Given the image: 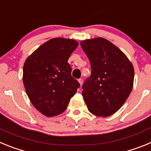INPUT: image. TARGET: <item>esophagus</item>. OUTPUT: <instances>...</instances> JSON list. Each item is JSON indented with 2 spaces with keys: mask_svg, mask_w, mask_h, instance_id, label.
Returning a JSON list of instances; mask_svg holds the SVG:
<instances>
[{
  "mask_svg": "<svg viewBox=\"0 0 151 151\" xmlns=\"http://www.w3.org/2000/svg\"><path fill=\"white\" fill-rule=\"evenodd\" d=\"M78 82H79L80 85H81V86H82V83H83V81H82V78H79V79H78Z\"/></svg>",
  "mask_w": 151,
  "mask_h": 151,
  "instance_id": "34e87169",
  "label": "esophagus"
}]
</instances>
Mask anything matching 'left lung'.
Returning <instances> with one entry per match:
<instances>
[{
    "instance_id": "left-lung-1",
    "label": "left lung",
    "mask_w": 151,
    "mask_h": 151,
    "mask_svg": "<svg viewBox=\"0 0 151 151\" xmlns=\"http://www.w3.org/2000/svg\"><path fill=\"white\" fill-rule=\"evenodd\" d=\"M88 57L91 76L82 85L89 111L106 117L121 108L132 90L134 67L122 50L108 40L95 38L81 41Z\"/></svg>"
}]
</instances>
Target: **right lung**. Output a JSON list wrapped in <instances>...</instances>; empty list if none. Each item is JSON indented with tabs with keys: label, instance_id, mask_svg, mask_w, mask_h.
Returning <instances> with one entry per match:
<instances>
[{
	"label": "right lung",
	"instance_id": "right-lung-1",
	"mask_svg": "<svg viewBox=\"0 0 151 151\" xmlns=\"http://www.w3.org/2000/svg\"><path fill=\"white\" fill-rule=\"evenodd\" d=\"M73 39L52 38L35 50L23 66L24 87L33 106L47 117L66 110L80 87L68 60L78 47Z\"/></svg>",
	"mask_w": 151,
	"mask_h": 151
}]
</instances>
